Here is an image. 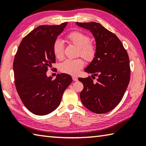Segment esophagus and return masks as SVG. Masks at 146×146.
Masks as SVG:
<instances>
[{"mask_svg":"<svg viewBox=\"0 0 146 146\" xmlns=\"http://www.w3.org/2000/svg\"><path fill=\"white\" fill-rule=\"evenodd\" d=\"M72 78H73V81H77V80H78V78H77L76 76H73L72 77Z\"/></svg>","mask_w":146,"mask_h":146,"instance_id":"obj_1","label":"esophagus"}]
</instances>
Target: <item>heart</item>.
<instances>
[{"instance_id":"heart-1","label":"heart","mask_w":146,"mask_h":146,"mask_svg":"<svg viewBox=\"0 0 146 146\" xmlns=\"http://www.w3.org/2000/svg\"><path fill=\"white\" fill-rule=\"evenodd\" d=\"M66 38L71 44L79 48L78 54L87 61H92L97 54V46L94 42H90V37L80 31H73L68 34ZM53 52L58 60H62L64 56V44L60 39H56L53 43ZM84 61L82 58L75 60H66L60 65L62 73L76 75L80 70L84 66Z\"/></svg>"}]
</instances>
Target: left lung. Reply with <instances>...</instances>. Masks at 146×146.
Returning a JSON list of instances; mask_svg holds the SVG:
<instances>
[{"mask_svg": "<svg viewBox=\"0 0 146 146\" xmlns=\"http://www.w3.org/2000/svg\"><path fill=\"white\" fill-rule=\"evenodd\" d=\"M80 27L90 30L96 41L97 54L85 69L97 76L95 83L90 76L79 78L83 84L80 98L84 106L96 113H107L117 107L127 88L130 76L129 58L122 42L113 33L100 24L76 23Z\"/></svg>", "mask_w": 146, "mask_h": 146, "instance_id": "8db88e82", "label": "left lung"}]
</instances>
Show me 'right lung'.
Listing matches in <instances>:
<instances>
[{
    "label": "right lung",
    "instance_id": "1",
    "mask_svg": "<svg viewBox=\"0 0 146 146\" xmlns=\"http://www.w3.org/2000/svg\"><path fill=\"white\" fill-rule=\"evenodd\" d=\"M67 24L36 27L22 40L15 56V88L25 107L37 115H45L57 108L73 81L65 73L58 74L54 80L46 75L48 67L56 63L53 43Z\"/></svg>",
    "mask_w": 146,
    "mask_h": 146
}]
</instances>
